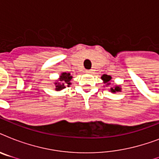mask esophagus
Masks as SVG:
<instances>
[{
	"instance_id": "1",
	"label": "esophagus",
	"mask_w": 159,
	"mask_h": 159,
	"mask_svg": "<svg viewBox=\"0 0 159 159\" xmlns=\"http://www.w3.org/2000/svg\"><path fill=\"white\" fill-rule=\"evenodd\" d=\"M86 72H87V73H92V70H86Z\"/></svg>"
}]
</instances>
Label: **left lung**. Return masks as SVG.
Masks as SVG:
<instances>
[{"label": "left lung", "mask_w": 159, "mask_h": 159, "mask_svg": "<svg viewBox=\"0 0 159 159\" xmlns=\"http://www.w3.org/2000/svg\"><path fill=\"white\" fill-rule=\"evenodd\" d=\"M111 78H112V77H111V76H109V75H106V74L102 75V81H103V82L105 83L104 87H109V86L111 84ZM110 91H111L112 93H116V92H121V87L120 86H118V85H116V86L111 87V88H110Z\"/></svg>", "instance_id": "left-lung-1"}]
</instances>
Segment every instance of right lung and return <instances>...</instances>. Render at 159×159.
I'll return each mask as SVG.
<instances>
[{
    "label": "right lung",
    "instance_id": "1",
    "mask_svg": "<svg viewBox=\"0 0 159 159\" xmlns=\"http://www.w3.org/2000/svg\"><path fill=\"white\" fill-rule=\"evenodd\" d=\"M72 76H71L69 72H62L59 76V78L56 80L54 82L55 90L56 91H61V90L66 88V87H70L72 84Z\"/></svg>",
    "mask_w": 159,
    "mask_h": 159
}]
</instances>
